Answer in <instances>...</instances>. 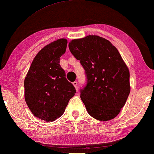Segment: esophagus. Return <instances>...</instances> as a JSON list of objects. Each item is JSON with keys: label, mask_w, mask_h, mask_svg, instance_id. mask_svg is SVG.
<instances>
[{"label": "esophagus", "mask_w": 154, "mask_h": 154, "mask_svg": "<svg viewBox=\"0 0 154 154\" xmlns=\"http://www.w3.org/2000/svg\"><path fill=\"white\" fill-rule=\"evenodd\" d=\"M72 84H73V86H74V87L75 88V89H76L77 91H78V84H77V82H74L72 83Z\"/></svg>", "instance_id": "obj_1"}]
</instances>
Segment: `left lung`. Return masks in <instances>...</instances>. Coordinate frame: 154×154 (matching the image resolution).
<instances>
[{"instance_id":"8db88e82","label":"left lung","mask_w":154,"mask_h":154,"mask_svg":"<svg viewBox=\"0 0 154 154\" xmlns=\"http://www.w3.org/2000/svg\"><path fill=\"white\" fill-rule=\"evenodd\" d=\"M68 47L86 70L87 85L80 97L88 113L99 121L114 119L130 92V71L119 51L109 40L92 35L74 39Z\"/></svg>"}]
</instances>
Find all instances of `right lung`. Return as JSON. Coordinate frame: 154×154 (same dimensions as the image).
Masks as SVG:
<instances>
[{
	"label": "right lung",
	"mask_w": 154,
	"mask_h": 154,
	"mask_svg": "<svg viewBox=\"0 0 154 154\" xmlns=\"http://www.w3.org/2000/svg\"><path fill=\"white\" fill-rule=\"evenodd\" d=\"M68 41L61 38L41 49L34 57L24 79V99L38 119L53 121L64 114L69 100L76 92L60 65Z\"/></svg>",
	"instance_id": "right-lung-1"
}]
</instances>
